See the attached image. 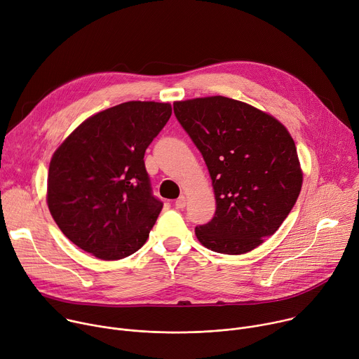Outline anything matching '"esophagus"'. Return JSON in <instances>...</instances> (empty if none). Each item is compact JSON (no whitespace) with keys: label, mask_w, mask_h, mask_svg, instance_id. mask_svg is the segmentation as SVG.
I'll list each match as a JSON object with an SVG mask.
<instances>
[{"label":"esophagus","mask_w":359,"mask_h":359,"mask_svg":"<svg viewBox=\"0 0 359 359\" xmlns=\"http://www.w3.org/2000/svg\"><path fill=\"white\" fill-rule=\"evenodd\" d=\"M186 201H187V200H186V197H184V196H180V197L176 200V203H175V204H176V208H177V209H183V208H186Z\"/></svg>","instance_id":"34e87169"}]
</instances>
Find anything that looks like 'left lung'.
Masks as SVG:
<instances>
[{
	"label": "left lung",
	"instance_id": "1",
	"mask_svg": "<svg viewBox=\"0 0 359 359\" xmlns=\"http://www.w3.org/2000/svg\"><path fill=\"white\" fill-rule=\"evenodd\" d=\"M176 119L209 169L215 217L196 227L216 252L244 254L283 224L302 184L297 149L276 118L226 96L175 102Z\"/></svg>",
	"mask_w": 359,
	"mask_h": 359
}]
</instances>
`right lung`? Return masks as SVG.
I'll return each mask as SVG.
<instances>
[{"label": "right lung", "instance_id": "obj_1", "mask_svg": "<svg viewBox=\"0 0 359 359\" xmlns=\"http://www.w3.org/2000/svg\"><path fill=\"white\" fill-rule=\"evenodd\" d=\"M170 115V104L125 102L86 119L54 153L48 208L83 251L119 260L146 243L163 203L151 193L143 158Z\"/></svg>", "mask_w": 359, "mask_h": 359}]
</instances>
